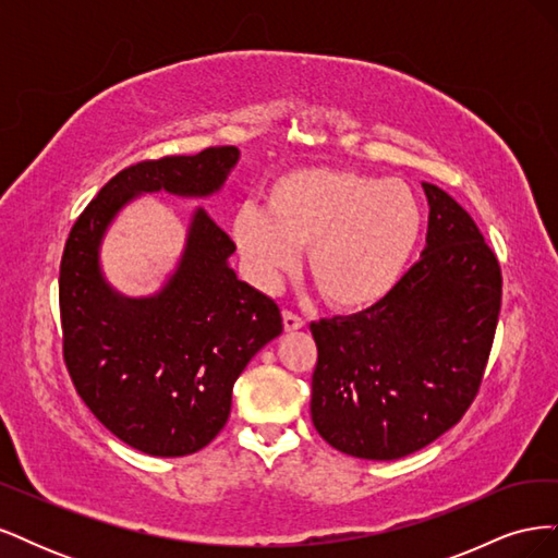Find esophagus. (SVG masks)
<instances>
[{
    "label": "esophagus",
    "instance_id": "obj_1",
    "mask_svg": "<svg viewBox=\"0 0 558 558\" xmlns=\"http://www.w3.org/2000/svg\"><path fill=\"white\" fill-rule=\"evenodd\" d=\"M302 328H305V318H300L293 312H283V330L286 332H295V330H302Z\"/></svg>",
    "mask_w": 558,
    "mask_h": 558
}]
</instances>
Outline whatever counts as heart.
Instances as JSON below:
<instances>
[{
    "label": "heart",
    "instance_id": "1",
    "mask_svg": "<svg viewBox=\"0 0 558 558\" xmlns=\"http://www.w3.org/2000/svg\"><path fill=\"white\" fill-rule=\"evenodd\" d=\"M421 228L424 209L404 181L302 167L267 185L265 209H238L232 242L263 289H275L310 248V275L328 305L363 312L396 289Z\"/></svg>",
    "mask_w": 558,
    "mask_h": 558
}]
</instances>
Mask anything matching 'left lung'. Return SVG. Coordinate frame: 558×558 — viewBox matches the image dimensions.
Here are the masks:
<instances>
[{"label":"left lung","instance_id":"obj_1","mask_svg":"<svg viewBox=\"0 0 558 558\" xmlns=\"http://www.w3.org/2000/svg\"><path fill=\"white\" fill-rule=\"evenodd\" d=\"M421 258L379 305L312 320V421L353 459L396 461L447 433L480 388L500 312V267L468 211L424 183Z\"/></svg>","mask_w":558,"mask_h":558}]
</instances>
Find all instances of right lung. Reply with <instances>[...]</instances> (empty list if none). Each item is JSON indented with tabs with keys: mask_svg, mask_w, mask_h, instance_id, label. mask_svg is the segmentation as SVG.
Wrapping results in <instances>:
<instances>
[{
	"mask_svg": "<svg viewBox=\"0 0 558 558\" xmlns=\"http://www.w3.org/2000/svg\"><path fill=\"white\" fill-rule=\"evenodd\" d=\"M240 162L238 146L137 162L118 172L74 223L60 263L64 363L90 412L148 456L207 447L230 416L232 386L281 335L272 298L238 279L234 242L191 211L174 269L158 291L128 295L102 269V244L128 205L150 193L207 199Z\"/></svg>",
	"mask_w": 558,
	"mask_h": 558,
	"instance_id": "obj_1",
	"label": "right lung"
}]
</instances>
